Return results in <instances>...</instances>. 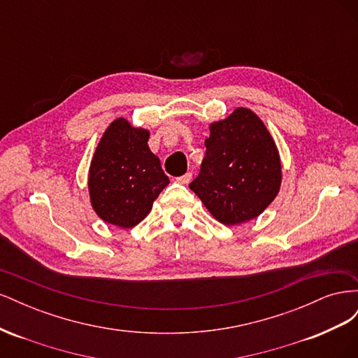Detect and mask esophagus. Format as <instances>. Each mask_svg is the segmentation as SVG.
Here are the masks:
<instances>
[{"label":"esophagus","instance_id":"34e87169","mask_svg":"<svg viewBox=\"0 0 358 358\" xmlns=\"http://www.w3.org/2000/svg\"><path fill=\"white\" fill-rule=\"evenodd\" d=\"M191 179H192V175H191V173H185V175H183V176L176 178V182L182 183V185H188V183L191 182Z\"/></svg>","mask_w":358,"mask_h":358}]
</instances>
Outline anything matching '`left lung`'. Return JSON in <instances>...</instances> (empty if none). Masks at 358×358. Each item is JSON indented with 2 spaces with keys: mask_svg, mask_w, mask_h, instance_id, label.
Segmentation results:
<instances>
[{
  "mask_svg": "<svg viewBox=\"0 0 358 358\" xmlns=\"http://www.w3.org/2000/svg\"><path fill=\"white\" fill-rule=\"evenodd\" d=\"M204 146L200 173L189 188L225 225L257 218L278 196L282 178L276 145L262 119L239 107L210 125Z\"/></svg>",
  "mask_w": 358,
  "mask_h": 358,
  "instance_id": "left-lung-1",
  "label": "left lung"
}]
</instances>
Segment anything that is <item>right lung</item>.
I'll return each mask as SVG.
<instances>
[{"label":"right lung","mask_w":358,"mask_h":358,"mask_svg":"<svg viewBox=\"0 0 358 358\" xmlns=\"http://www.w3.org/2000/svg\"><path fill=\"white\" fill-rule=\"evenodd\" d=\"M148 138L146 129L133 128L119 117L106 129L91 162L92 208L103 221L121 229L145 220L170 182L158 157L150 152Z\"/></svg>","instance_id":"add662e5"}]
</instances>
